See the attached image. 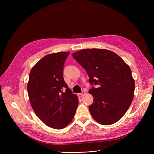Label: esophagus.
<instances>
[{"instance_id": "1", "label": "esophagus", "mask_w": 154, "mask_h": 154, "mask_svg": "<svg viewBox=\"0 0 154 154\" xmlns=\"http://www.w3.org/2000/svg\"><path fill=\"white\" fill-rule=\"evenodd\" d=\"M84 94H85V92L82 91L81 93H79V94H77V95H78L79 97H82Z\"/></svg>"}]
</instances>
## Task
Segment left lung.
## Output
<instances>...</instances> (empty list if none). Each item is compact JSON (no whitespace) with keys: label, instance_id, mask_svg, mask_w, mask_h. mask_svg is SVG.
I'll use <instances>...</instances> for the list:
<instances>
[{"label":"left lung","instance_id":"8db88e82","mask_svg":"<svg viewBox=\"0 0 154 154\" xmlns=\"http://www.w3.org/2000/svg\"><path fill=\"white\" fill-rule=\"evenodd\" d=\"M84 68L90 84L98 85L88 91L94 102L88 107L98 123L109 125L122 118L132 102L135 81L128 65L116 53L100 48H87L72 54Z\"/></svg>","mask_w":154,"mask_h":154}]
</instances>
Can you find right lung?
I'll return each mask as SVG.
<instances>
[{
    "label": "right lung",
    "instance_id": "right-lung-1",
    "mask_svg": "<svg viewBox=\"0 0 154 154\" xmlns=\"http://www.w3.org/2000/svg\"><path fill=\"white\" fill-rule=\"evenodd\" d=\"M70 52L48 54L30 72L27 92L36 116L47 126L62 129L74 117L79 104L64 81L63 65Z\"/></svg>",
    "mask_w": 154,
    "mask_h": 154
}]
</instances>
